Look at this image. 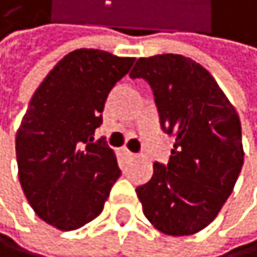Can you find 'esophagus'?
I'll return each instance as SVG.
<instances>
[{
    "mask_svg": "<svg viewBox=\"0 0 257 257\" xmlns=\"http://www.w3.org/2000/svg\"><path fill=\"white\" fill-rule=\"evenodd\" d=\"M123 155H124V158H134V156H136V155L131 153L130 150H126V148H123Z\"/></svg>",
    "mask_w": 257,
    "mask_h": 257,
    "instance_id": "1",
    "label": "esophagus"
}]
</instances>
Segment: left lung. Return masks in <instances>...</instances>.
I'll return each mask as SVG.
<instances>
[{"mask_svg": "<svg viewBox=\"0 0 257 257\" xmlns=\"http://www.w3.org/2000/svg\"><path fill=\"white\" fill-rule=\"evenodd\" d=\"M131 79L150 83L163 131L175 137L167 166L136 189L144 215L167 235H191L216 218L243 166L242 126L205 68L183 55L139 58Z\"/></svg>", "mask_w": 257, "mask_h": 257, "instance_id": "8db88e82", "label": "left lung"}]
</instances>
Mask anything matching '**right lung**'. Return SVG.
<instances>
[{"mask_svg":"<svg viewBox=\"0 0 257 257\" xmlns=\"http://www.w3.org/2000/svg\"><path fill=\"white\" fill-rule=\"evenodd\" d=\"M133 63L104 50H74L31 97L15 137L19 180L36 215L56 229L94 219L121 175L113 150L93 136L107 96Z\"/></svg>","mask_w":257,"mask_h":257,"instance_id":"obj_1","label":"right lung"}]
</instances>
